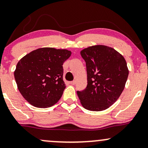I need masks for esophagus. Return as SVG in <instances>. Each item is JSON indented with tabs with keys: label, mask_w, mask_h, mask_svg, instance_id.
Wrapping results in <instances>:
<instances>
[{
	"label": "esophagus",
	"mask_w": 148,
	"mask_h": 148,
	"mask_svg": "<svg viewBox=\"0 0 148 148\" xmlns=\"http://www.w3.org/2000/svg\"><path fill=\"white\" fill-rule=\"evenodd\" d=\"M70 84H71V85H75L76 84V81L75 80H73V81H71V82H70Z\"/></svg>",
	"instance_id": "obj_1"
}]
</instances>
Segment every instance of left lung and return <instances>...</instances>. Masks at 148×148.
<instances>
[{
  "label": "left lung",
  "mask_w": 148,
  "mask_h": 148,
  "mask_svg": "<svg viewBox=\"0 0 148 148\" xmlns=\"http://www.w3.org/2000/svg\"><path fill=\"white\" fill-rule=\"evenodd\" d=\"M86 63L87 85L77 91L82 106L92 111H104L113 104L124 90L128 76L124 57L104 45L89 46L80 51Z\"/></svg>",
  "instance_id": "obj_1"
}]
</instances>
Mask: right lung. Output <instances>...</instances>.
I'll return each instance as SVG.
<instances>
[{
  "label": "right lung",
  "instance_id": "right-lung-1",
  "mask_svg": "<svg viewBox=\"0 0 148 148\" xmlns=\"http://www.w3.org/2000/svg\"><path fill=\"white\" fill-rule=\"evenodd\" d=\"M71 54L66 49L41 48L18 61L15 80L22 96L31 105L48 108L61 98L65 88L63 64Z\"/></svg>",
  "mask_w": 148,
  "mask_h": 148
}]
</instances>
